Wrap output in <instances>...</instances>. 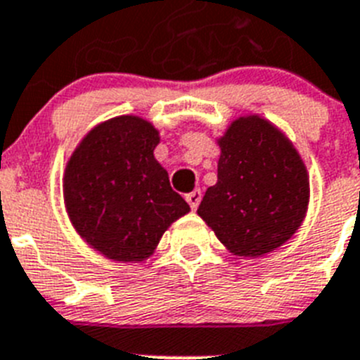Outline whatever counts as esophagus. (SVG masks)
<instances>
[{
	"label": "esophagus",
	"mask_w": 360,
	"mask_h": 360,
	"mask_svg": "<svg viewBox=\"0 0 360 360\" xmlns=\"http://www.w3.org/2000/svg\"><path fill=\"white\" fill-rule=\"evenodd\" d=\"M186 200H187V203L191 205V209H196L200 205V200H202V191L200 189L191 191V193H187L186 195Z\"/></svg>",
	"instance_id": "34e87169"
}]
</instances>
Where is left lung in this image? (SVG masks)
<instances>
[{"label": "left lung", "mask_w": 360, "mask_h": 360, "mask_svg": "<svg viewBox=\"0 0 360 360\" xmlns=\"http://www.w3.org/2000/svg\"><path fill=\"white\" fill-rule=\"evenodd\" d=\"M218 182L198 214L238 256H262L297 231L308 205V174L287 136L262 117H241L219 139Z\"/></svg>", "instance_id": "obj_1"}]
</instances>
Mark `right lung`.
<instances>
[{
	"label": "right lung",
	"instance_id": "right-lung-1",
	"mask_svg": "<svg viewBox=\"0 0 360 360\" xmlns=\"http://www.w3.org/2000/svg\"><path fill=\"white\" fill-rule=\"evenodd\" d=\"M158 131L124 115L91 129L70 158L65 203L88 245L117 262H142L174 219L189 212L155 160Z\"/></svg>",
	"mask_w": 360,
	"mask_h": 360
}]
</instances>
